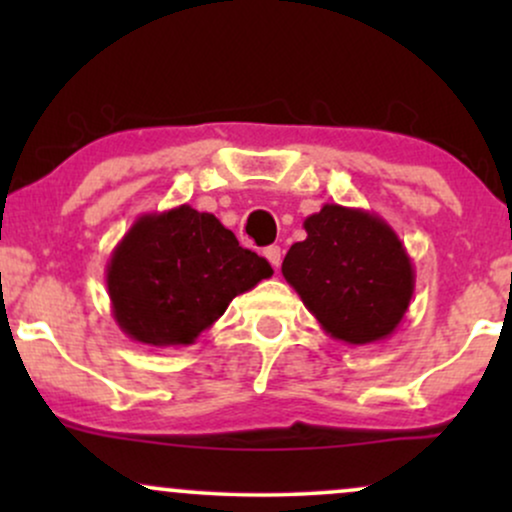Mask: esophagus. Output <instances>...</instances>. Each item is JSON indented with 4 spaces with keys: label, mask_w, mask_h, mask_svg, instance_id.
Listing matches in <instances>:
<instances>
[{
    "label": "esophagus",
    "mask_w": 512,
    "mask_h": 512,
    "mask_svg": "<svg viewBox=\"0 0 512 512\" xmlns=\"http://www.w3.org/2000/svg\"><path fill=\"white\" fill-rule=\"evenodd\" d=\"M264 257H267L269 264H272L274 269H279V264H281V248H279V245H269V248H264Z\"/></svg>",
    "instance_id": "34e87169"
}]
</instances>
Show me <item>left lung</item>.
Instances as JSON below:
<instances>
[{"mask_svg":"<svg viewBox=\"0 0 512 512\" xmlns=\"http://www.w3.org/2000/svg\"><path fill=\"white\" fill-rule=\"evenodd\" d=\"M305 240L281 274L330 337L351 346L392 337L414 296V264L383 216L325 204L303 221Z\"/></svg>","mask_w":512,"mask_h":512,"instance_id":"left-lung-1","label":"left lung"}]
</instances>
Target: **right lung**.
I'll return each instance as SVG.
<instances>
[{
	"mask_svg": "<svg viewBox=\"0 0 512 512\" xmlns=\"http://www.w3.org/2000/svg\"><path fill=\"white\" fill-rule=\"evenodd\" d=\"M274 269L214 214L190 204L142 214L105 267L110 308L120 330L146 346H190L228 303Z\"/></svg>",
	"mask_w": 512,
	"mask_h": 512,
	"instance_id": "add662e5",
	"label": "right lung"
}]
</instances>
